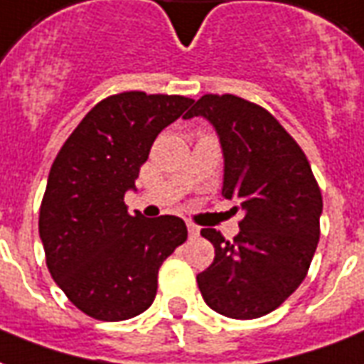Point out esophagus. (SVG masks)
I'll use <instances>...</instances> for the list:
<instances>
[{
	"instance_id": "1",
	"label": "esophagus",
	"mask_w": 364,
	"mask_h": 364,
	"mask_svg": "<svg viewBox=\"0 0 364 364\" xmlns=\"http://www.w3.org/2000/svg\"><path fill=\"white\" fill-rule=\"evenodd\" d=\"M188 235H190V238H196L198 235H200V227L198 225H193V223L188 221Z\"/></svg>"
}]
</instances>
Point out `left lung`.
Returning <instances> with one entry per match:
<instances>
[{
    "mask_svg": "<svg viewBox=\"0 0 364 364\" xmlns=\"http://www.w3.org/2000/svg\"><path fill=\"white\" fill-rule=\"evenodd\" d=\"M193 116L217 129L225 155L221 193L244 211L232 242L201 229L215 259L198 275V287L223 316H266L309 273L320 240V186L304 151L264 106L237 95H203L184 118Z\"/></svg>",
    "mask_w": 364,
    "mask_h": 364,
    "instance_id": "8db88e82",
    "label": "left lung"
}]
</instances>
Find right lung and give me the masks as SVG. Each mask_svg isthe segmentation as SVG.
<instances>
[{"label": "right lung", "mask_w": 364, "mask_h": 364, "mask_svg": "<svg viewBox=\"0 0 364 364\" xmlns=\"http://www.w3.org/2000/svg\"><path fill=\"white\" fill-rule=\"evenodd\" d=\"M193 100L126 91L87 112L52 163L38 215L50 275L87 316L120 322L149 309L159 267L186 242L174 215H129L135 188L156 135Z\"/></svg>", "instance_id": "1"}]
</instances>
